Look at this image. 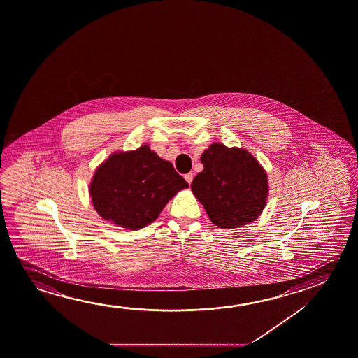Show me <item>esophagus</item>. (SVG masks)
Segmentation results:
<instances>
[{"mask_svg": "<svg viewBox=\"0 0 358 358\" xmlns=\"http://www.w3.org/2000/svg\"><path fill=\"white\" fill-rule=\"evenodd\" d=\"M185 180L187 182L188 185H191L192 183V180H194V173L192 172H188L185 175Z\"/></svg>", "mask_w": 358, "mask_h": 358, "instance_id": "34e87169", "label": "esophagus"}]
</instances>
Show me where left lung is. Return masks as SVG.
<instances>
[{"instance_id": "1", "label": "left lung", "mask_w": 358, "mask_h": 358, "mask_svg": "<svg viewBox=\"0 0 358 358\" xmlns=\"http://www.w3.org/2000/svg\"><path fill=\"white\" fill-rule=\"evenodd\" d=\"M203 171L191 188L220 229L252 222L264 211L268 194L267 175L257 159L242 148L213 143L201 156Z\"/></svg>"}]
</instances>
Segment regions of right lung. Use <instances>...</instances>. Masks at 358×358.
Here are the masks:
<instances>
[{
  "label": "right lung",
  "instance_id": "right-lung-1",
  "mask_svg": "<svg viewBox=\"0 0 358 358\" xmlns=\"http://www.w3.org/2000/svg\"><path fill=\"white\" fill-rule=\"evenodd\" d=\"M188 183L169 161L150 147L115 153L94 172L90 196L102 218L140 229L155 221L164 206Z\"/></svg>",
  "mask_w": 358,
  "mask_h": 358
}]
</instances>
